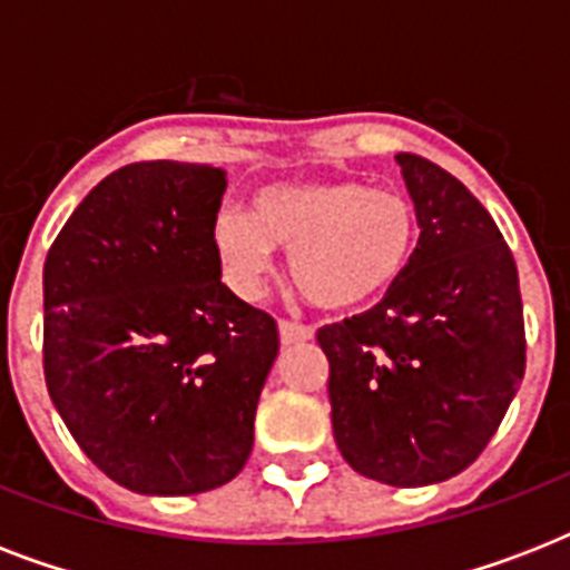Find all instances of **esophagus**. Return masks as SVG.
I'll list each match as a JSON object with an SVG mask.
<instances>
[{"label": "esophagus", "mask_w": 570, "mask_h": 570, "mask_svg": "<svg viewBox=\"0 0 570 570\" xmlns=\"http://www.w3.org/2000/svg\"><path fill=\"white\" fill-rule=\"evenodd\" d=\"M277 334H281V343L284 346H293V343H304V340H313V328L307 325H298V322H277Z\"/></svg>", "instance_id": "34e87169"}]
</instances>
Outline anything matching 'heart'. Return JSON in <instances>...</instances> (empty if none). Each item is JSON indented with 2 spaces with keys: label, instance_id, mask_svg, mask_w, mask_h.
<instances>
[{
  "label": "heart",
  "instance_id": "b5f03b06",
  "mask_svg": "<svg viewBox=\"0 0 570 570\" xmlns=\"http://www.w3.org/2000/svg\"><path fill=\"white\" fill-rule=\"evenodd\" d=\"M213 245L239 293H257L272 248L289 250L298 293L322 311H361L405 277L416 248V209L402 191L357 180L268 183L250 213L224 206Z\"/></svg>",
  "mask_w": 570,
  "mask_h": 570
}]
</instances>
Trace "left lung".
I'll return each instance as SVG.
<instances>
[{"label":"left lung","mask_w":570,"mask_h":570,"mask_svg":"<svg viewBox=\"0 0 570 570\" xmlns=\"http://www.w3.org/2000/svg\"><path fill=\"white\" fill-rule=\"evenodd\" d=\"M420 242L373 311L320 328L334 441L361 476L434 485L476 461L527 366L518 268L494 218L441 165L396 154Z\"/></svg>","instance_id":"1"}]
</instances>
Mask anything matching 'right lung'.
<instances>
[{"label": "right lung", "instance_id": "obj_1", "mask_svg": "<svg viewBox=\"0 0 570 570\" xmlns=\"http://www.w3.org/2000/svg\"><path fill=\"white\" fill-rule=\"evenodd\" d=\"M224 189L213 165H124L47 254L49 399L85 455L136 494L213 491L254 446L277 325L222 284Z\"/></svg>", "mask_w": 570, "mask_h": 570}]
</instances>
